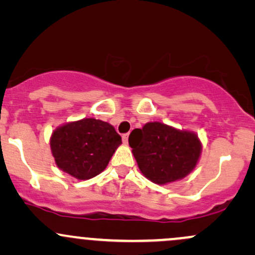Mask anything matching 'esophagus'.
<instances>
[{"label":"esophagus","instance_id":"esophagus-1","mask_svg":"<svg viewBox=\"0 0 255 255\" xmlns=\"http://www.w3.org/2000/svg\"><path fill=\"white\" fill-rule=\"evenodd\" d=\"M128 135H129L128 133H126V134H124V135H122V140H124L125 144H127V142H128Z\"/></svg>","mask_w":255,"mask_h":255}]
</instances>
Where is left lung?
<instances>
[{
  "label": "left lung",
  "instance_id": "obj_1",
  "mask_svg": "<svg viewBox=\"0 0 255 255\" xmlns=\"http://www.w3.org/2000/svg\"><path fill=\"white\" fill-rule=\"evenodd\" d=\"M128 142L140 171L157 184L188 175L197 165L201 144L194 133L177 130L160 122L131 130Z\"/></svg>",
  "mask_w": 255,
  "mask_h": 255
}]
</instances>
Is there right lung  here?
Returning <instances> with one entry per match:
<instances>
[{
  "instance_id": "obj_1",
  "label": "right lung",
  "mask_w": 255,
  "mask_h": 255,
  "mask_svg": "<svg viewBox=\"0 0 255 255\" xmlns=\"http://www.w3.org/2000/svg\"><path fill=\"white\" fill-rule=\"evenodd\" d=\"M122 139L113 126L96 119H83L57 128L50 146L61 170L78 180H89L107 168Z\"/></svg>"
}]
</instances>
